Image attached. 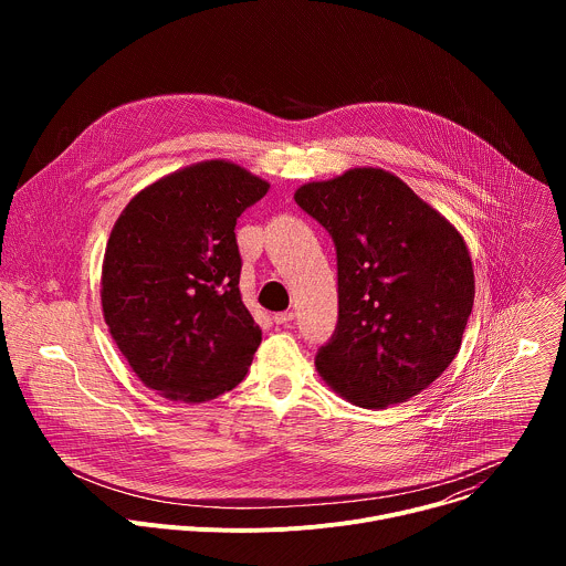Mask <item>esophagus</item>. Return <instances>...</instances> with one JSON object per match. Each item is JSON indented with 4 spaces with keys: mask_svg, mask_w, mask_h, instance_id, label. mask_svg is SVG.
<instances>
[{
    "mask_svg": "<svg viewBox=\"0 0 566 566\" xmlns=\"http://www.w3.org/2000/svg\"><path fill=\"white\" fill-rule=\"evenodd\" d=\"M295 317V313L293 311H282V313H275L273 315V322L275 325H289V322Z\"/></svg>",
    "mask_w": 566,
    "mask_h": 566,
    "instance_id": "esophagus-1",
    "label": "esophagus"
}]
</instances>
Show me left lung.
I'll return each mask as SVG.
<instances>
[{
	"mask_svg": "<svg viewBox=\"0 0 566 566\" xmlns=\"http://www.w3.org/2000/svg\"><path fill=\"white\" fill-rule=\"evenodd\" d=\"M293 197L338 255V327L315 356L319 378L365 410L421 394L459 354L474 302L461 232L382 168L308 181Z\"/></svg>",
	"mask_w": 566,
	"mask_h": 566,
	"instance_id": "obj_1",
	"label": "left lung"
}]
</instances>
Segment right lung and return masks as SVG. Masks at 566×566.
I'll return each mask as SVG.
<instances>
[{
	"mask_svg": "<svg viewBox=\"0 0 566 566\" xmlns=\"http://www.w3.org/2000/svg\"><path fill=\"white\" fill-rule=\"evenodd\" d=\"M271 184L210 158L136 192L107 239L101 304L138 380L203 402L244 380L262 329L241 302L237 217Z\"/></svg>",
	"mask_w": 566,
	"mask_h": 566,
	"instance_id": "add662e5",
	"label": "right lung"
}]
</instances>
